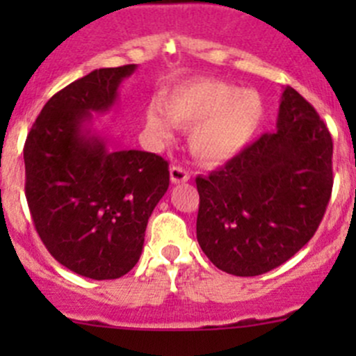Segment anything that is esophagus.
I'll return each mask as SVG.
<instances>
[{
    "mask_svg": "<svg viewBox=\"0 0 356 356\" xmlns=\"http://www.w3.org/2000/svg\"><path fill=\"white\" fill-rule=\"evenodd\" d=\"M189 177H191V174H189L186 168L179 167V165H174V167L170 168V181L174 182V184H181V182H188Z\"/></svg>",
    "mask_w": 356,
    "mask_h": 356,
    "instance_id": "obj_1",
    "label": "esophagus"
}]
</instances>
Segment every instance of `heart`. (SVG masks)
Returning a JSON list of instances; mask_svg holds the SVG:
<instances>
[{
  "instance_id": "heart-1",
  "label": "heart",
  "mask_w": 356,
  "mask_h": 356,
  "mask_svg": "<svg viewBox=\"0 0 356 356\" xmlns=\"http://www.w3.org/2000/svg\"><path fill=\"white\" fill-rule=\"evenodd\" d=\"M146 113V124L160 138L170 136V124L189 129L193 156L204 165H222L253 141L264 102L251 89H238L217 79H198L168 92Z\"/></svg>"
}]
</instances>
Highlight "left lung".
Masks as SVG:
<instances>
[{"instance_id":"obj_1","label":"left lung","mask_w":356,"mask_h":356,"mask_svg":"<svg viewBox=\"0 0 356 356\" xmlns=\"http://www.w3.org/2000/svg\"><path fill=\"white\" fill-rule=\"evenodd\" d=\"M196 238L211 264L253 277L296 254L321 225L332 191V138L314 106L282 92L277 131L207 177H196Z\"/></svg>"}]
</instances>
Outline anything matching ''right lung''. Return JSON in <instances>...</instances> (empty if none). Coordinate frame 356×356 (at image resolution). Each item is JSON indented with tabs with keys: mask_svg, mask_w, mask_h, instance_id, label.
<instances>
[{
	"mask_svg": "<svg viewBox=\"0 0 356 356\" xmlns=\"http://www.w3.org/2000/svg\"><path fill=\"white\" fill-rule=\"evenodd\" d=\"M136 68H98L68 84L46 103L24 146L25 196L39 238L63 267L96 281L122 277L138 264L170 179L161 156L115 152L89 129Z\"/></svg>",
	"mask_w": 356,
	"mask_h": 356,
	"instance_id": "right-lung-1",
	"label": "right lung"
}]
</instances>
